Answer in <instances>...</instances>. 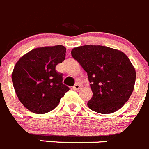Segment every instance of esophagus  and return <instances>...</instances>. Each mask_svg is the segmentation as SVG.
I'll return each mask as SVG.
<instances>
[{"label": "esophagus", "mask_w": 149, "mask_h": 149, "mask_svg": "<svg viewBox=\"0 0 149 149\" xmlns=\"http://www.w3.org/2000/svg\"><path fill=\"white\" fill-rule=\"evenodd\" d=\"M80 88H81V86H80L79 84H75L73 87L74 90H79V89H80Z\"/></svg>", "instance_id": "1"}]
</instances>
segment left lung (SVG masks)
Segmentation results:
<instances>
[{
  "label": "left lung",
  "instance_id": "obj_1",
  "mask_svg": "<svg viewBox=\"0 0 149 149\" xmlns=\"http://www.w3.org/2000/svg\"><path fill=\"white\" fill-rule=\"evenodd\" d=\"M72 56L87 72L93 97L91 110L102 114L117 111L134 90L135 69L125 53L101 45H84L72 49Z\"/></svg>",
  "mask_w": 149,
  "mask_h": 149
}]
</instances>
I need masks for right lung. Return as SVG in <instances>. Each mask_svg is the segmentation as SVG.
<instances>
[{
    "instance_id": "add662e5",
    "label": "right lung",
    "mask_w": 149,
    "mask_h": 149,
    "mask_svg": "<svg viewBox=\"0 0 149 149\" xmlns=\"http://www.w3.org/2000/svg\"><path fill=\"white\" fill-rule=\"evenodd\" d=\"M63 45L42 47L22 56L15 64L12 80L20 102L32 113L44 114L56 108L69 90L56 66L66 57Z\"/></svg>"
}]
</instances>
